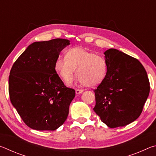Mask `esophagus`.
Listing matches in <instances>:
<instances>
[{
  "mask_svg": "<svg viewBox=\"0 0 156 156\" xmlns=\"http://www.w3.org/2000/svg\"><path fill=\"white\" fill-rule=\"evenodd\" d=\"M83 89H76V94H81L82 92H83Z\"/></svg>",
  "mask_w": 156,
  "mask_h": 156,
  "instance_id": "obj_1",
  "label": "esophagus"
}]
</instances>
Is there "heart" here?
I'll return each mask as SVG.
<instances>
[{
  "instance_id": "b5f03b06",
  "label": "heart",
  "mask_w": 156,
  "mask_h": 156,
  "mask_svg": "<svg viewBox=\"0 0 156 156\" xmlns=\"http://www.w3.org/2000/svg\"><path fill=\"white\" fill-rule=\"evenodd\" d=\"M76 68L77 80L87 87H96L102 84L108 70L103 57L83 47L70 48L66 57L59 56L55 60V72L65 83L72 80Z\"/></svg>"
}]
</instances>
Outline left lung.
Here are the masks:
<instances>
[{
  "mask_svg": "<svg viewBox=\"0 0 156 156\" xmlns=\"http://www.w3.org/2000/svg\"><path fill=\"white\" fill-rule=\"evenodd\" d=\"M107 63L105 80L94 89V111L110 128L129 125L143 109L150 91L147 73L140 62L122 51L104 53Z\"/></svg>",
  "mask_w": 156,
  "mask_h": 156,
  "instance_id": "obj_1",
  "label": "left lung"
}]
</instances>
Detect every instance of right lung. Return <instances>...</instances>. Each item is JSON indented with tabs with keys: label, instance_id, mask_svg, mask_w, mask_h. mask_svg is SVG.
<instances>
[{
	"label": "right lung",
	"instance_id": "1",
	"mask_svg": "<svg viewBox=\"0 0 156 156\" xmlns=\"http://www.w3.org/2000/svg\"><path fill=\"white\" fill-rule=\"evenodd\" d=\"M69 42L62 38L35 42L12 66L10 100L29 127L54 131L67 120L76 92L65 85L55 72L54 62Z\"/></svg>",
	"mask_w": 156,
	"mask_h": 156
}]
</instances>
